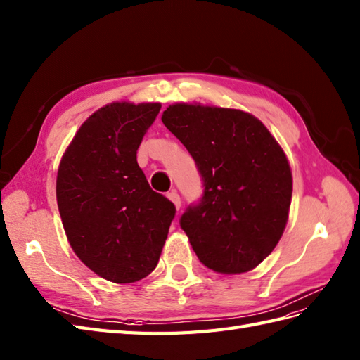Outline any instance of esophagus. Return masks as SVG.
Returning a JSON list of instances; mask_svg holds the SVG:
<instances>
[{
  "label": "esophagus",
  "instance_id": "1",
  "mask_svg": "<svg viewBox=\"0 0 360 360\" xmlns=\"http://www.w3.org/2000/svg\"><path fill=\"white\" fill-rule=\"evenodd\" d=\"M168 198H169V200L172 201V203L175 205V207L180 209V206H181V200H180V195L177 194V192H175V191L168 192Z\"/></svg>",
  "mask_w": 360,
  "mask_h": 360
}]
</instances>
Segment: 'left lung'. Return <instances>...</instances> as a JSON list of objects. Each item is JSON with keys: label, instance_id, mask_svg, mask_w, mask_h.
Wrapping results in <instances>:
<instances>
[{"label": "left lung", "instance_id": "obj_1", "mask_svg": "<svg viewBox=\"0 0 360 360\" xmlns=\"http://www.w3.org/2000/svg\"><path fill=\"white\" fill-rule=\"evenodd\" d=\"M162 122L185 145L203 181L180 227L203 264L243 274L270 255L292 200L287 157L261 122L240 110L177 103Z\"/></svg>", "mask_w": 360, "mask_h": 360}]
</instances>
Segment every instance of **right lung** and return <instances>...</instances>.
<instances>
[{
  "label": "right lung",
  "mask_w": 360,
  "mask_h": 360,
  "mask_svg": "<svg viewBox=\"0 0 360 360\" xmlns=\"http://www.w3.org/2000/svg\"><path fill=\"white\" fill-rule=\"evenodd\" d=\"M160 108L127 102L101 108L59 165L56 198L70 246L94 274L117 284L155 269L175 217L174 203L151 189L136 155Z\"/></svg>",
  "instance_id": "1"
}]
</instances>
